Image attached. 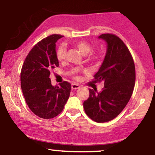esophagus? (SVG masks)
<instances>
[{"instance_id": "esophagus-1", "label": "esophagus", "mask_w": 155, "mask_h": 155, "mask_svg": "<svg viewBox=\"0 0 155 155\" xmlns=\"http://www.w3.org/2000/svg\"><path fill=\"white\" fill-rule=\"evenodd\" d=\"M71 88H72V90H77V89L80 88V86L78 84L73 83L71 84Z\"/></svg>"}]
</instances>
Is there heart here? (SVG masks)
Listing matches in <instances>:
<instances>
[{
	"label": "heart",
	"mask_w": 155,
	"mask_h": 155,
	"mask_svg": "<svg viewBox=\"0 0 155 155\" xmlns=\"http://www.w3.org/2000/svg\"><path fill=\"white\" fill-rule=\"evenodd\" d=\"M74 45L83 54L87 55V59L90 60H95L97 58V54L95 52H92V47L91 44H89L85 41H76L74 42ZM56 58L58 61L63 62L66 57V47L65 45L61 44L56 49ZM76 79H78V76H75Z\"/></svg>",
	"instance_id": "b5f03b06"
}]
</instances>
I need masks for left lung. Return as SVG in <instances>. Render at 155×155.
Masks as SVG:
<instances>
[{
    "label": "left lung",
    "instance_id": "left-lung-1",
    "mask_svg": "<svg viewBox=\"0 0 155 155\" xmlns=\"http://www.w3.org/2000/svg\"><path fill=\"white\" fill-rule=\"evenodd\" d=\"M107 43L104 62L94 76L95 82H104L101 92L90 89L83 104L85 113L96 122H109L122 111L130 99L136 81L133 57L123 41L112 33L98 37Z\"/></svg>",
    "mask_w": 155,
    "mask_h": 155
}]
</instances>
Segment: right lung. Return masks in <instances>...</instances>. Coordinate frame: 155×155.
<instances>
[{"instance_id":"right-lung-1","label":"right lung","mask_w":155,"mask_h":155,"mask_svg":"<svg viewBox=\"0 0 155 155\" xmlns=\"http://www.w3.org/2000/svg\"><path fill=\"white\" fill-rule=\"evenodd\" d=\"M63 35L53 34L42 39L27 55L20 74L21 88L28 107L36 116L51 119L61 113L70 96L71 85L65 81L52 86L50 71L59 66L55 43Z\"/></svg>"}]
</instances>
